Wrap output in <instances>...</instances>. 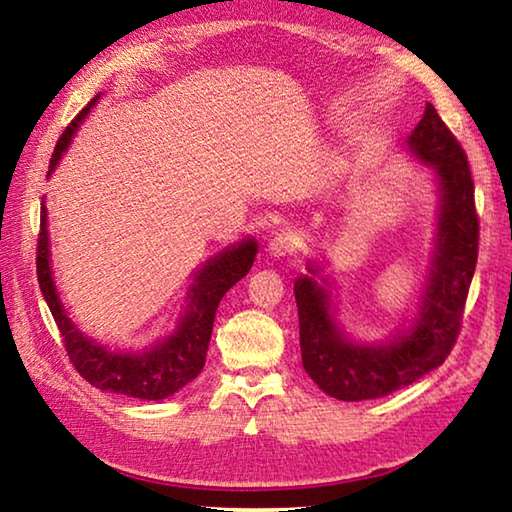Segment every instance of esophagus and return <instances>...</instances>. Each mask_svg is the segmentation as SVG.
I'll list each match as a JSON object with an SVG mask.
<instances>
[{
    "mask_svg": "<svg viewBox=\"0 0 512 512\" xmlns=\"http://www.w3.org/2000/svg\"><path fill=\"white\" fill-rule=\"evenodd\" d=\"M296 248H298V237H296V232H291V230H280L271 241H268V253H271L273 257L293 255L296 253Z\"/></svg>",
    "mask_w": 512,
    "mask_h": 512,
    "instance_id": "esophagus-1",
    "label": "esophagus"
}]
</instances>
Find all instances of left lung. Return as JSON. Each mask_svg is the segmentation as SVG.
Returning <instances> with one entry per match:
<instances>
[{
  "instance_id": "obj_1",
  "label": "left lung",
  "mask_w": 512,
  "mask_h": 512,
  "mask_svg": "<svg viewBox=\"0 0 512 512\" xmlns=\"http://www.w3.org/2000/svg\"><path fill=\"white\" fill-rule=\"evenodd\" d=\"M409 149L429 162L440 180L436 255L411 332L386 345H357L334 325L327 293L316 280L300 277L293 287L302 366L320 391L343 402L377 400L413 384L445 363L461 332L479 257V214L470 164L463 146L431 103L409 137ZM309 271L316 273V268Z\"/></svg>"
}]
</instances>
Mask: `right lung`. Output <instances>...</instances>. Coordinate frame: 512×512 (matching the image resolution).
<instances>
[{
    "instance_id": "right-lung-1",
    "label": "right lung",
    "mask_w": 512,
    "mask_h": 512,
    "mask_svg": "<svg viewBox=\"0 0 512 512\" xmlns=\"http://www.w3.org/2000/svg\"><path fill=\"white\" fill-rule=\"evenodd\" d=\"M94 103H97V97L69 121L65 133L56 142L54 153H51L49 171H54L60 155L67 149V144L72 142L74 131L79 128ZM36 253L40 291L47 300L51 316L56 320L67 357L72 361V366L79 370V375L85 381H90L94 388H101V391L137 397V400H164V397L187 386L203 370L207 345H210L212 339L216 309H219V302L228 293V289L235 287L241 277L250 271L257 255V244L253 239H248L244 244L228 248L219 257H214L212 262H207L198 271L196 282L192 284V305H189L176 334H171L167 341L153 345V348L144 352H110L101 348L88 336H83L72 325V320L65 316L49 266L45 205L40 210Z\"/></svg>"
}]
</instances>
